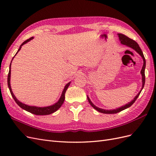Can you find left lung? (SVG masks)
Here are the masks:
<instances>
[{"label":"left lung","instance_id":"obj_1","mask_svg":"<svg viewBox=\"0 0 156 156\" xmlns=\"http://www.w3.org/2000/svg\"><path fill=\"white\" fill-rule=\"evenodd\" d=\"M118 36H119V40H120V43L122 44L125 45H126L127 47H129V48L134 49L136 52V53H137L141 56V57L143 58V66L142 69H141V71H140V73H141V75H142V88H141L140 90L137 94V95H136L133 98V100H132L130 102H129L128 103H127V104H126V105H124L123 106H122L120 107L116 108H115V109L107 110V109H103V108H99V107H96L95 105L94 104V103L91 101V100H90L89 97L87 96L88 101L90 104L91 105V106L94 108H95L96 111H99L100 112H101V113H104V114H115V113L119 112H120L126 109V108L131 107L132 105L133 104V103H135V101H136V99H137V98L139 97V94H140L141 91H142L143 88H144V83H145V73H144V71H145V68H146V60H145V58H144V55H143V53L142 50L140 49L139 45H138V44L136 43L135 41L130 39L129 37H128L127 36H125L124 34H118Z\"/></svg>","mask_w":156,"mask_h":156}]
</instances>
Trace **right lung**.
I'll return each instance as SVG.
<instances>
[{
    "label": "right lung",
    "instance_id": "right-lung-1",
    "mask_svg": "<svg viewBox=\"0 0 156 156\" xmlns=\"http://www.w3.org/2000/svg\"><path fill=\"white\" fill-rule=\"evenodd\" d=\"M32 39H34V37H32L28 39L27 40L25 41L23 43L20 45V49H18L17 52L16 53V54L15 55V56L17 54V53L19 51H20L22 48V46L27 44V42L30 41V40H32ZM15 56H13L12 61H11V63L10 65V70H9V73L8 75V86L9 88V90H10V93H11V95L13 97V100H15V101L16 102L17 104L20 106L21 108H22L23 109H24L28 112H29L30 113H32V114H34L36 115H51L52 113H53L55 112H56L57 111L59 108H60V107L62 106V105L63 104V103L64 101L65 100V93L66 92L67 89L68 88V87L69 86V84L71 83V82H69L68 83H67L66 84V86L64 87V88L63 90V91L62 92V94H61V96L60 98V99L58 100V101L54 103L53 105H49V106H47V107H36V106H32V105H27L25 104V103H23L21 101H19L16 98V97L14 95L12 90V88L10 86V77H11V65H12V62L13 59V58L15 57Z\"/></svg>",
    "mask_w": 156,
    "mask_h": 156
}]
</instances>
